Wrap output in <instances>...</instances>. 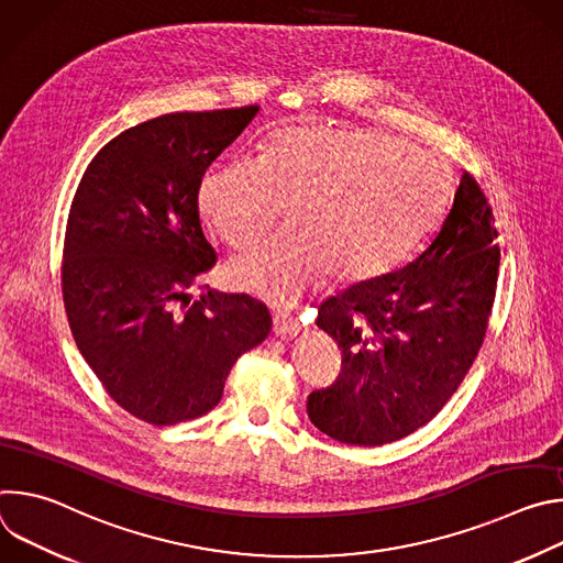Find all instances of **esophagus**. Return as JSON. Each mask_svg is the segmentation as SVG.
Instances as JSON below:
<instances>
[{"mask_svg": "<svg viewBox=\"0 0 563 563\" xmlns=\"http://www.w3.org/2000/svg\"><path fill=\"white\" fill-rule=\"evenodd\" d=\"M302 332V325L294 318L287 316H274V334L278 336H296Z\"/></svg>", "mask_w": 563, "mask_h": 563, "instance_id": "obj_1", "label": "esophagus"}]
</instances>
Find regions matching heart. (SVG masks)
Returning <instances> with one entry per match:
<instances>
[{
	"label": "heart",
	"mask_w": 563,
	"mask_h": 563,
	"mask_svg": "<svg viewBox=\"0 0 563 563\" xmlns=\"http://www.w3.org/2000/svg\"><path fill=\"white\" fill-rule=\"evenodd\" d=\"M443 202L445 176L432 153L361 126L283 129L263 159H229L198 187L202 218L233 250L256 243L291 205L296 231L229 267L233 287L276 305H296L325 276H380L430 229Z\"/></svg>",
	"instance_id": "1"
}]
</instances>
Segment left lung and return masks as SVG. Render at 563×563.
<instances>
[{"label":"left lung","mask_w":563,"mask_h":563,"mask_svg":"<svg viewBox=\"0 0 563 563\" xmlns=\"http://www.w3.org/2000/svg\"><path fill=\"white\" fill-rule=\"evenodd\" d=\"M493 209L463 172L428 247L404 269L356 283L318 309L343 350L330 387L307 398L311 423L347 445H383L432 421L484 345L499 276Z\"/></svg>","instance_id":"1"}]
</instances>
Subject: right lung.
<instances>
[{
    "label": "right lung",
    "instance_id": "obj_1",
    "mask_svg": "<svg viewBox=\"0 0 563 563\" xmlns=\"http://www.w3.org/2000/svg\"><path fill=\"white\" fill-rule=\"evenodd\" d=\"M258 104L167 113L104 144L75 191L62 296L77 350L135 419L176 426L213 410L233 363L272 330L250 294L191 289L216 265L198 213L213 159Z\"/></svg>",
    "mask_w": 563,
    "mask_h": 563
}]
</instances>
